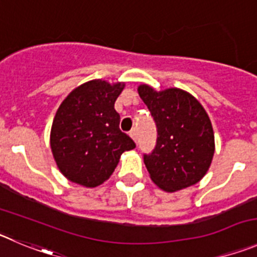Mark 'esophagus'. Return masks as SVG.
<instances>
[{
	"mask_svg": "<svg viewBox=\"0 0 257 257\" xmlns=\"http://www.w3.org/2000/svg\"><path fill=\"white\" fill-rule=\"evenodd\" d=\"M130 136H131V139H133L134 141L138 140V134H136V130H131L130 131Z\"/></svg>",
	"mask_w": 257,
	"mask_h": 257,
	"instance_id": "esophagus-1",
	"label": "esophagus"
}]
</instances>
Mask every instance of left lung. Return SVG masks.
<instances>
[{"label":"left lung","instance_id":"1","mask_svg":"<svg viewBox=\"0 0 257 257\" xmlns=\"http://www.w3.org/2000/svg\"><path fill=\"white\" fill-rule=\"evenodd\" d=\"M138 91L157 124L154 150L144 154L153 182L167 192L197 183L208 172L215 150L208 113L181 89L155 91L140 85Z\"/></svg>","mask_w":257,"mask_h":257}]
</instances>
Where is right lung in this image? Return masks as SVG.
I'll return each mask as SVG.
<instances>
[{
    "label": "right lung",
    "instance_id": "add662e5",
    "mask_svg": "<svg viewBox=\"0 0 257 257\" xmlns=\"http://www.w3.org/2000/svg\"><path fill=\"white\" fill-rule=\"evenodd\" d=\"M123 82L91 80L61 103L51 130V149L58 169L71 182L96 187L107 181L122 153L136 147L119 130L114 102Z\"/></svg>",
    "mask_w": 257,
    "mask_h": 257
}]
</instances>
